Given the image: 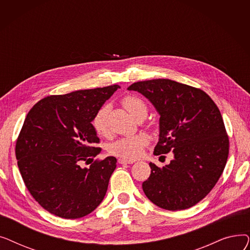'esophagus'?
Returning <instances> with one entry per match:
<instances>
[{
	"mask_svg": "<svg viewBox=\"0 0 250 250\" xmlns=\"http://www.w3.org/2000/svg\"><path fill=\"white\" fill-rule=\"evenodd\" d=\"M117 162L120 164H123V165H125V164H133L135 161L133 160H126V159H123V158H120L117 160Z\"/></svg>",
	"mask_w": 250,
	"mask_h": 250,
	"instance_id": "obj_1",
	"label": "esophagus"
}]
</instances>
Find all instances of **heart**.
I'll list each match as a JSON object with an SVG mask.
<instances>
[{"mask_svg": "<svg viewBox=\"0 0 250 250\" xmlns=\"http://www.w3.org/2000/svg\"><path fill=\"white\" fill-rule=\"evenodd\" d=\"M122 103L124 107L129 112V114L133 115L138 121L141 120V118H145L148 113L147 103L138 96H125ZM108 110L109 108L107 105H102L94 113L93 117H92L91 125L98 135L104 136L108 133ZM148 143V137L144 134L126 136L112 142L109 145V152L112 155L123 157V158L125 159H136L142 155L143 149L145 148Z\"/></svg>", "mask_w": 250, "mask_h": 250, "instance_id": "heart-1", "label": "heart"}]
</instances>
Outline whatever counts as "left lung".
<instances>
[{
    "label": "left lung",
    "mask_w": 250,
    "mask_h": 250,
    "mask_svg": "<svg viewBox=\"0 0 250 250\" xmlns=\"http://www.w3.org/2000/svg\"><path fill=\"white\" fill-rule=\"evenodd\" d=\"M127 89L146 96L160 114L154 155L174 154L162 168L149 164L144 192L168 211L198 204L215 187L229 155V138L216 103L200 88L169 79L137 82Z\"/></svg>",
    "instance_id": "obj_1"
}]
</instances>
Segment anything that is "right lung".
I'll return each mask as SVG.
<instances>
[{
    "mask_svg": "<svg viewBox=\"0 0 250 250\" xmlns=\"http://www.w3.org/2000/svg\"><path fill=\"white\" fill-rule=\"evenodd\" d=\"M121 88L78 90L39 100L26 115L15 154L22 179L33 199L47 212L64 219L82 218L100 205L116 167L101 152L92 117Z\"/></svg>",
    "mask_w": 250,
    "mask_h": 250,
    "instance_id": "1",
    "label": "right lung"
}]
</instances>
